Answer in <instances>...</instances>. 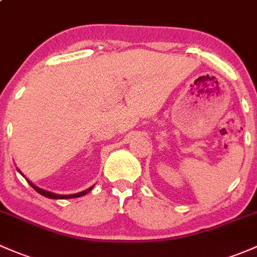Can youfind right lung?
<instances>
[{"label":"right lung","instance_id":"right-lung-1","mask_svg":"<svg viewBox=\"0 0 257 257\" xmlns=\"http://www.w3.org/2000/svg\"><path fill=\"white\" fill-rule=\"evenodd\" d=\"M20 172H21V171H20ZM28 183H29V185L32 186V187L34 188V190L37 191L38 193H40V194H42V196H44V197H48V198H53V199H67V198H76V197L85 196L86 193H88V192H90V191L92 190V188H93V187H91V188H88V190H86V191H82V192L75 193V194H56V193H51V192H49V191H44V190H42V188L37 187V186H36V185H33V183L31 182V181H28Z\"/></svg>","mask_w":257,"mask_h":257}]
</instances>
